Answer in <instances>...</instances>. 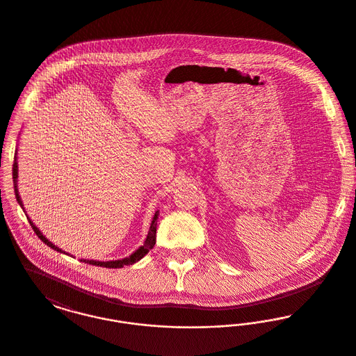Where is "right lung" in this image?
<instances>
[{"label":"right lung","instance_id":"add662e5","mask_svg":"<svg viewBox=\"0 0 356 356\" xmlns=\"http://www.w3.org/2000/svg\"><path fill=\"white\" fill-rule=\"evenodd\" d=\"M17 177H18V163H17V153H16V156H15V163H13V184H15V193H16V199H17L18 204L22 207V209H24V204L21 202V197H19V193H18V188H17ZM25 212V211H24ZM159 211H156V213H154V216H153L152 222H151V227H149V231H148V235H147V238H145V241H144V244L138 248V250H136L134 254H131L129 257H125V259H121V260H111V261H96V260H86V259H81V261H84V263H88V264H92V266H97V267H105V268H121V267H124V266H131V264H135L136 261H138L140 259H143L145 254L149 252V250H152L153 247H154V244H156V227H157V219H159ZM26 218H28V215H26ZM28 220H29V224L32 225V228H33L34 232H35V235L40 237L47 245H49L51 248L53 250H56L57 252H63V254H67V252H64L61 248H58V247H56L51 241H49L47 237L44 236L41 232H40V229L35 227L33 224V221L31 220L29 218H28Z\"/></svg>","mask_w":356,"mask_h":356}]
</instances>
